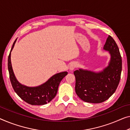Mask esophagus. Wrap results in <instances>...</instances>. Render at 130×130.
Wrapping results in <instances>:
<instances>
[{"mask_svg": "<svg viewBox=\"0 0 130 130\" xmlns=\"http://www.w3.org/2000/svg\"><path fill=\"white\" fill-rule=\"evenodd\" d=\"M76 63L75 62H72L71 63V65H69V69H70L71 71H73V69H74L76 67Z\"/></svg>", "mask_w": 130, "mask_h": 130, "instance_id": "1", "label": "esophagus"}]
</instances>
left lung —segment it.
I'll list each match as a JSON object with an SVG mask.
<instances>
[{
	"mask_svg": "<svg viewBox=\"0 0 130 130\" xmlns=\"http://www.w3.org/2000/svg\"><path fill=\"white\" fill-rule=\"evenodd\" d=\"M108 51L110 59L107 67L102 71L94 72L79 68L74 71L76 84L75 92L83 101L100 103L111 96L120 80L122 59L119 47L110 36L103 46Z\"/></svg>",
	"mask_w": 130,
	"mask_h": 130,
	"instance_id": "left-lung-1",
	"label": "left lung"
}]
</instances>
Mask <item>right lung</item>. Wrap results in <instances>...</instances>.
I'll return each mask as SVG.
<instances>
[{
	"label": "right lung",
	"mask_w": 130,
	"mask_h": 130,
	"mask_svg": "<svg viewBox=\"0 0 130 130\" xmlns=\"http://www.w3.org/2000/svg\"><path fill=\"white\" fill-rule=\"evenodd\" d=\"M16 40L13 42L8 57V70L10 80L13 89L24 102L31 105H43L51 102L57 93L59 85L67 72L56 73L40 86L29 87L21 84L15 77L11 63V52L14 48Z\"/></svg>",
	"instance_id": "1"
}]
</instances>
